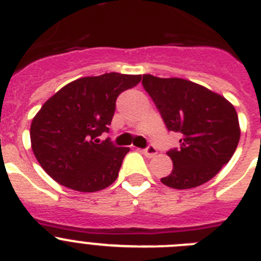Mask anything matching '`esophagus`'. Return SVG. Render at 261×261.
I'll list each match as a JSON object with an SVG mask.
<instances>
[{
  "label": "esophagus",
  "instance_id": "1",
  "mask_svg": "<svg viewBox=\"0 0 261 261\" xmlns=\"http://www.w3.org/2000/svg\"><path fill=\"white\" fill-rule=\"evenodd\" d=\"M142 153H144L146 156H149V158H151V156H154L156 154V149H155V146H153V145H149L146 149H144V150H142Z\"/></svg>",
  "mask_w": 261,
  "mask_h": 261
}]
</instances>
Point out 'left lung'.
<instances>
[{
	"label": "left lung",
	"mask_w": 261,
	"mask_h": 261,
	"mask_svg": "<svg viewBox=\"0 0 261 261\" xmlns=\"http://www.w3.org/2000/svg\"><path fill=\"white\" fill-rule=\"evenodd\" d=\"M142 86L166 128L180 136V147L167 151L174 168L161 181L175 190H187L211 180L238 146L241 128L234 106L220 94L183 78L144 74Z\"/></svg>",
	"instance_id": "1"
}]
</instances>
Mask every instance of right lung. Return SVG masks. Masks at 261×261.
Returning <instances> with one entry per match:
<instances>
[{
    "instance_id": "add662e5",
    "label": "right lung",
    "mask_w": 261,
    "mask_h": 261,
    "mask_svg": "<svg viewBox=\"0 0 261 261\" xmlns=\"http://www.w3.org/2000/svg\"><path fill=\"white\" fill-rule=\"evenodd\" d=\"M141 75L106 73L75 80L43 105L30 137L38 162L53 180L80 192L105 190L116 180L129 147L96 137L108 132L120 94Z\"/></svg>"
}]
</instances>
